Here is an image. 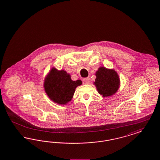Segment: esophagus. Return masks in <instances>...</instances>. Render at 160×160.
<instances>
[{
	"instance_id": "1",
	"label": "esophagus",
	"mask_w": 160,
	"mask_h": 160,
	"mask_svg": "<svg viewBox=\"0 0 160 160\" xmlns=\"http://www.w3.org/2000/svg\"><path fill=\"white\" fill-rule=\"evenodd\" d=\"M89 82H90V78L89 77L84 78L83 79V83L84 84H88L89 83Z\"/></svg>"
}]
</instances>
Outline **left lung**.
Masks as SVG:
<instances>
[{"instance_id": "8db88e82", "label": "left lung", "mask_w": 160, "mask_h": 160, "mask_svg": "<svg viewBox=\"0 0 160 160\" xmlns=\"http://www.w3.org/2000/svg\"><path fill=\"white\" fill-rule=\"evenodd\" d=\"M96 78L93 84L98 92L103 97H110L116 93L120 86V79L113 69L99 67L95 72Z\"/></svg>"}]
</instances>
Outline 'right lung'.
<instances>
[{
    "label": "right lung",
    "instance_id": "add662e5",
    "mask_svg": "<svg viewBox=\"0 0 160 160\" xmlns=\"http://www.w3.org/2000/svg\"><path fill=\"white\" fill-rule=\"evenodd\" d=\"M82 84L80 80H72L70 74L65 70H58L53 67L45 77L44 88L47 96L54 102L66 105L73 98L76 88Z\"/></svg>",
    "mask_w": 160,
    "mask_h": 160
}]
</instances>
